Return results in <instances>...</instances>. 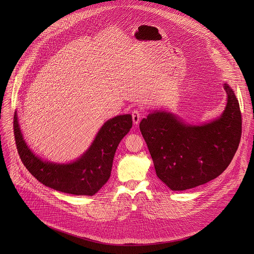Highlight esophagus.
Masks as SVG:
<instances>
[{
    "instance_id": "1",
    "label": "esophagus",
    "mask_w": 254,
    "mask_h": 254,
    "mask_svg": "<svg viewBox=\"0 0 254 254\" xmlns=\"http://www.w3.org/2000/svg\"><path fill=\"white\" fill-rule=\"evenodd\" d=\"M131 117H132V122H134V124L137 126L141 120V111L138 109H135L131 112Z\"/></svg>"
}]
</instances>
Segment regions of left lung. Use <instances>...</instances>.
I'll return each mask as SVG.
<instances>
[{"instance_id":"8db88e82","label":"left lung","mask_w":254,"mask_h":254,"mask_svg":"<svg viewBox=\"0 0 254 254\" xmlns=\"http://www.w3.org/2000/svg\"><path fill=\"white\" fill-rule=\"evenodd\" d=\"M228 103L222 115L203 126H188L164 111L140 123L157 177L172 190H185L218 177L239 147L242 116L233 89L224 84Z\"/></svg>"}]
</instances>
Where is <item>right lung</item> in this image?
Returning <instances> with one entry per match:
<instances>
[{
    "instance_id": "1",
    "label": "right lung",
    "mask_w": 254,
    "mask_h": 254,
    "mask_svg": "<svg viewBox=\"0 0 254 254\" xmlns=\"http://www.w3.org/2000/svg\"><path fill=\"white\" fill-rule=\"evenodd\" d=\"M131 126V115H118L105 123L90 147L77 161L53 164L31 151L22 138L16 113L13 119L17 151L25 168L48 188L76 195H93L108 181L117 146Z\"/></svg>"
}]
</instances>
